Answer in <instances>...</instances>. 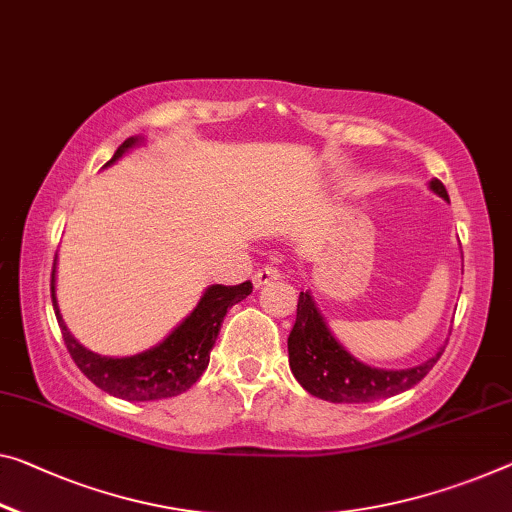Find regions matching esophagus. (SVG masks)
<instances>
[{"label":"esophagus","instance_id":"obj_1","mask_svg":"<svg viewBox=\"0 0 512 512\" xmlns=\"http://www.w3.org/2000/svg\"><path fill=\"white\" fill-rule=\"evenodd\" d=\"M274 279H279V270H277V267H272V265H265V267H261V270L254 272V286L256 288H261V286H265V283H270Z\"/></svg>","mask_w":512,"mask_h":512}]
</instances>
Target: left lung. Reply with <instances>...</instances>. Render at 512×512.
Listing matches in <instances>:
<instances>
[{"mask_svg": "<svg viewBox=\"0 0 512 512\" xmlns=\"http://www.w3.org/2000/svg\"><path fill=\"white\" fill-rule=\"evenodd\" d=\"M430 190L448 201L442 180H430ZM442 352L439 350L421 366L403 368V371H384L361 364L329 332L309 293H300L297 318L288 336V361L295 380L311 396L329 403H373L412 389L430 373Z\"/></svg>", "mask_w": 512, "mask_h": 512, "instance_id": "1", "label": "left lung"}]
</instances>
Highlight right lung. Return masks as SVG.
I'll list each match as a JSON object with an SVG mask.
<instances>
[{"instance_id":"obj_1","label":"right lung","mask_w":512,"mask_h":512,"mask_svg":"<svg viewBox=\"0 0 512 512\" xmlns=\"http://www.w3.org/2000/svg\"><path fill=\"white\" fill-rule=\"evenodd\" d=\"M137 141L139 137L125 139L107 164L119 160ZM251 288H254L251 281L238 283V286H222V283L210 286L196 309L160 345L135 357L112 359L100 357L75 341L61 318L57 297H54V267L50 283L52 306L70 357L98 389L123 400H160L190 389L208 368L210 350L215 345L226 311L245 300Z\"/></svg>"}]
</instances>
